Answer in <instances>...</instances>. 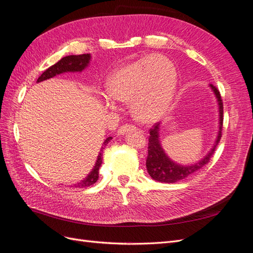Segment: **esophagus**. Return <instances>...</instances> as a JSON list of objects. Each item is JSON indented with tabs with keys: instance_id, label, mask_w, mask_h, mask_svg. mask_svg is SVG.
Instances as JSON below:
<instances>
[{
	"instance_id": "esophagus-1",
	"label": "esophagus",
	"mask_w": 253,
	"mask_h": 253,
	"mask_svg": "<svg viewBox=\"0 0 253 253\" xmlns=\"http://www.w3.org/2000/svg\"><path fill=\"white\" fill-rule=\"evenodd\" d=\"M136 128V126H134V125H124V126H121L120 127H119V129H118V134L119 135H124V134H126V133H127L128 131H132V129H135Z\"/></svg>"
}]
</instances>
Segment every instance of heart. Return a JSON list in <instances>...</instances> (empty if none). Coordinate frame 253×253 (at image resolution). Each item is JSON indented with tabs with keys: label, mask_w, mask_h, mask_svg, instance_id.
<instances>
[{
	"label": "heart",
	"mask_w": 253,
	"mask_h": 253,
	"mask_svg": "<svg viewBox=\"0 0 253 253\" xmlns=\"http://www.w3.org/2000/svg\"><path fill=\"white\" fill-rule=\"evenodd\" d=\"M177 86V75L171 61L163 56H151L126 64L112 74L106 83L111 99L132 102L137 118L155 120L169 109ZM105 106L114 109L108 99Z\"/></svg>",
	"instance_id": "heart-1"
}]
</instances>
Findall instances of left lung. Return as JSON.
Returning <instances> with one entry per match:
<instances>
[{"label":"left lung","instance_id":"8db88e82","mask_svg":"<svg viewBox=\"0 0 253 253\" xmlns=\"http://www.w3.org/2000/svg\"><path fill=\"white\" fill-rule=\"evenodd\" d=\"M210 86L216 96L217 102H218V112H219V131L213 148L208 153V155L204 157L201 162H198L195 165L180 166V165L175 164L166 155L165 151L162 148V144L159 142V134H158L159 124H156L154 127L150 129L148 157H147V163H145L147 170L153 179L160 182L173 183L186 178L190 175H192L198 170H201L204 166H206L210 162V158L214 154L216 145L220 140L221 131H223V121H224V116H223L224 106H223V100H221L219 90L214 86L213 84H210Z\"/></svg>","mask_w":253,"mask_h":253}]
</instances>
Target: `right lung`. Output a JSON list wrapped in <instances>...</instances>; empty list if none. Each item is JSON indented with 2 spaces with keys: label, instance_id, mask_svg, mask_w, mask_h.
Returning <instances> with one entry per match:
<instances>
[{
  "label": "right lung",
  "instance_id": "right-lung-1",
  "mask_svg": "<svg viewBox=\"0 0 253 253\" xmlns=\"http://www.w3.org/2000/svg\"><path fill=\"white\" fill-rule=\"evenodd\" d=\"M89 60H90L89 53H83V55H77V56L72 55V56L64 57L60 61H58L56 64H53L52 66L47 68V70L45 71L39 78H38L37 82H41V81H44L46 79L52 78V77H55V76L65 73V72H81L88 65ZM111 139H112V137H108V138L104 140L103 147L101 148L100 153H99L97 163L94 167L93 171L88 174V176L85 179H83L80 182H78L77 185H75V187L86 188V187L94 185V183L98 180L99 168H100V166L102 164V152H103V149L105 145L109 143V141Z\"/></svg>",
  "mask_w": 253,
  "mask_h": 253
}]
</instances>
